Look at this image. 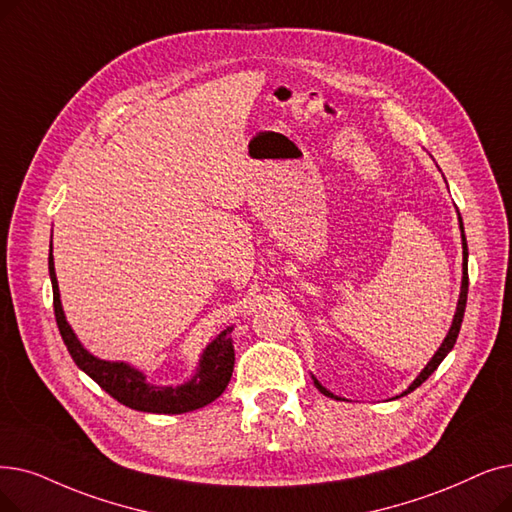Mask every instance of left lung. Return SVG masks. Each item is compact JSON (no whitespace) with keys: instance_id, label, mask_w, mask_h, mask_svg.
<instances>
[{"instance_id":"8db88e82","label":"left lung","mask_w":512,"mask_h":512,"mask_svg":"<svg viewBox=\"0 0 512 512\" xmlns=\"http://www.w3.org/2000/svg\"><path fill=\"white\" fill-rule=\"evenodd\" d=\"M460 230H462V286H460V299H458V307H456L454 322H452V326H450L448 337L443 339L441 347L437 349V353L433 355L431 362L425 366V370H422V372L416 376V381H414V383H412V385H410L402 395H408L410 391H414L416 387H420L422 383H425V381L429 379V376L437 370V366L443 362V358H446V355L452 351V347L456 345L458 332H460V326H462V318H464V309H466V295H469V249H466V238H464L462 221H460ZM314 385L320 389V393H324V395H328V397H335V395H332L328 389H324L316 379H314ZM335 399H339V397H335Z\"/></svg>"}]
</instances>
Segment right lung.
Masks as SVG:
<instances>
[{
	"label": "right lung",
	"instance_id": "right-lung-1",
	"mask_svg": "<svg viewBox=\"0 0 512 512\" xmlns=\"http://www.w3.org/2000/svg\"><path fill=\"white\" fill-rule=\"evenodd\" d=\"M50 278H52V291H54V316L56 324L62 335V341L69 349L75 364L110 395L115 397L119 404L152 414H184L190 410H198L213 399H217L224 389L228 387L234 370V347L230 332L226 328L217 339L205 349L201 366L194 374V379L182 387H157L146 383V376L131 368L123 362H104L94 358V355L83 349L79 339L75 337L73 328L64 318L60 293H58V280L54 272V257L50 253Z\"/></svg>",
	"mask_w": 512,
	"mask_h": 512
}]
</instances>
